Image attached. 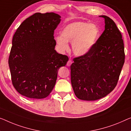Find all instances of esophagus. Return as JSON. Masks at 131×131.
Here are the masks:
<instances>
[{"label": "esophagus", "mask_w": 131, "mask_h": 131, "mask_svg": "<svg viewBox=\"0 0 131 131\" xmlns=\"http://www.w3.org/2000/svg\"><path fill=\"white\" fill-rule=\"evenodd\" d=\"M72 61L71 60H69L68 61V62H67V64H66V65H67V66H71V65H72Z\"/></svg>", "instance_id": "34e87169"}]
</instances>
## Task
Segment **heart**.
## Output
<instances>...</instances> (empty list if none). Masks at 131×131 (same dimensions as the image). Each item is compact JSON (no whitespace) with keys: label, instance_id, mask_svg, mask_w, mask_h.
Instances as JSON below:
<instances>
[{"label":"heart","instance_id":"b5f03b06","mask_svg":"<svg viewBox=\"0 0 131 131\" xmlns=\"http://www.w3.org/2000/svg\"><path fill=\"white\" fill-rule=\"evenodd\" d=\"M60 35L54 37V42L60 51L67 50L69 49L68 42H72L73 53L77 56H84L96 45L101 32L94 23L74 22L65 25Z\"/></svg>","mask_w":131,"mask_h":131}]
</instances>
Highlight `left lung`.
<instances>
[{
	"label": "left lung",
	"mask_w": 131,
	"mask_h": 131,
	"mask_svg": "<svg viewBox=\"0 0 131 131\" xmlns=\"http://www.w3.org/2000/svg\"><path fill=\"white\" fill-rule=\"evenodd\" d=\"M105 30L88 54L73 59L71 79L78 98L95 101L115 88L125 62L122 35L114 21L106 16Z\"/></svg>",
	"instance_id": "8db88e82"
}]
</instances>
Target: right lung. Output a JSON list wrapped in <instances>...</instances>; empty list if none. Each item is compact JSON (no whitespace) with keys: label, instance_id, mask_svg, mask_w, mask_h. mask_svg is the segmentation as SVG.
Listing matches in <instances>:
<instances>
[{"label":"right lung","instance_id":"right-lung-1","mask_svg":"<svg viewBox=\"0 0 131 131\" xmlns=\"http://www.w3.org/2000/svg\"><path fill=\"white\" fill-rule=\"evenodd\" d=\"M60 18L53 12L36 13L13 35L9 66L13 86L23 96H48L55 85L58 69L68 61L67 56L54 50V30Z\"/></svg>","mask_w":131,"mask_h":131}]
</instances>
